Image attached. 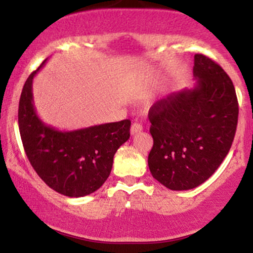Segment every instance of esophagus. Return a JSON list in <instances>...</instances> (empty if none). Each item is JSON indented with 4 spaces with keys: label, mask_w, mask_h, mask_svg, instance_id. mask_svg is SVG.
Returning a JSON list of instances; mask_svg holds the SVG:
<instances>
[{
    "label": "esophagus",
    "mask_w": 253,
    "mask_h": 253,
    "mask_svg": "<svg viewBox=\"0 0 253 253\" xmlns=\"http://www.w3.org/2000/svg\"><path fill=\"white\" fill-rule=\"evenodd\" d=\"M141 130H143V126H141L140 124L134 123L132 125V126H130V134H132V135H134V134H136V133L141 132Z\"/></svg>",
    "instance_id": "esophagus-1"
}]
</instances>
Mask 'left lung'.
I'll use <instances>...</instances> for the list:
<instances>
[{
    "mask_svg": "<svg viewBox=\"0 0 253 253\" xmlns=\"http://www.w3.org/2000/svg\"><path fill=\"white\" fill-rule=\"evenodd\" d=\"M193 89L171 92L151 107L153 178L171 190H189L207 181L227 156L238 124L231 78L203 54L194 57Z\"/></svg>",
    "mask_w": 253,
    "mask_h": 253,
    "instance_id": "left-lung-1",
    "label": "left lung"
}]
</instances>
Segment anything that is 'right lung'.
<instances>
[{"mask_svg": "<svg viewBox=\"0 0 253 253\" xmlns=\"http://www.w3.org/2000/svg\"><path fill=\"white\" fill-rule=\"evenodd\" d=\"M30 75L19 102V129L28 161L48 187L69 197L96 191L109 177L113 158L129 139V120L75 130H59L42 123L33 103V78Z\"/></svg>", "mask_w": 253, "mask_h": 253, "instance_id": "1", "label": "right lung"}]
</instances>
